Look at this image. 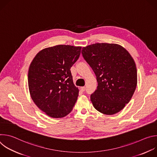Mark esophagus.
Returning a JSON list of instances; mask_svg holds the SVG:
<instances>
[{"instance_id":"34e87169","label":"esophagus","mask_w":157,"mask_h":157,"mask_svg":"<svg viewBox=\"0 0 157 157\" xmlns=\"http://www.w3.org/2000/svg\"><path fill=\"white\" fill-rule=\"evenodd\" d=\"M85 90H86V87H81V91L84 92Z\"/></svg>"}]
</instances>
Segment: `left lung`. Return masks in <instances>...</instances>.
<instances>
[{
  "label": "left lung",
  "mask_w": 157,
  "mask_h": 157,
  "mask_svg": "<svg viewBox=\"0 0 157 157\" xmlns=\"http://www.w3.org/2000/svg\"><path fill=\"white\" fill-rule=\"evenodd\" d=\"M81 53L98 83L91 95L93 106L104 114L119 113L136 89L137 71L133 59L124 48L114 43L90 44L83 47Z\"/></svg>",
  "instance_id": "left-lung-1"
}]
</instances>
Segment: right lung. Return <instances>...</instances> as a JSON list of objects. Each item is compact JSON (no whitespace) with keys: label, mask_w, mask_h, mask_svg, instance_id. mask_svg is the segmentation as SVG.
Returning a JSON list of instances; mask_svg holds the SVG:
<instances>
[{"label":"right lung","mask_w":157,"mask_h":157,"mask_svg":"<svg viewBox=\"0 0 157 157\" xmlns=\"http://www.w3.org/2000/svg\"><path fill=\"white\" fill-rule=\"evenodd\" d=\"M81 50V47L64 44L44 48L30 65L28 82L31 98L51 117L67 116L77 101L79 90L70 69L78 59Z\"/></svg>","instance_id":"1"}]
</instances>
